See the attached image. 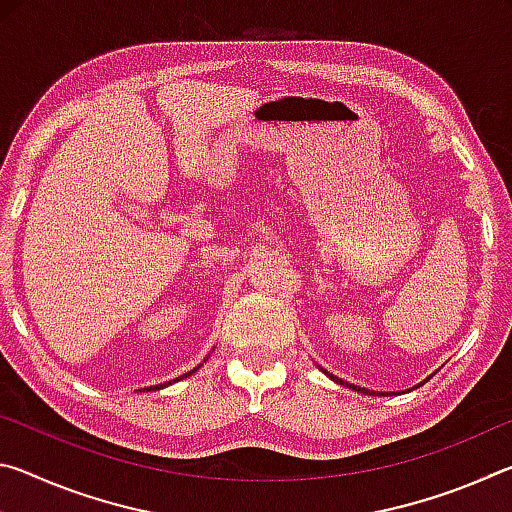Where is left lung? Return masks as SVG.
I'll list each match as a JSON object with an SVG mask.
<instances>
[{
    "label": "left lung",
    "mask_w": 512,
    "mask_h": 512,
    "mask_svg": "<svg viewBox=\"0 0 512 512\" xmlns=\"http://www.w3.org/2000/svg\"><path fill=\"white\" fill-rule=\"evenodd\" d=\"M323 372H327V370H323ZM329 375V372H327ZM332 377L334 381H339V384H345V386H350V388H354V391H361V393H372V395H379V393H375V391H366V388H359V386H352V384H348V381H343V379H339V377H334V375H329Z\"/></svg>",
    "instance_id": "left-lung-1"
}]
</instances>
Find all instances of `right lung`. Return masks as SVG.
Here are the masks:
<instances>
[{
	"label": "right lung",
	"mask_w": 512,
	"mask_h": 512,
	"mask_svg": "<svg viewBox=\"0 0 512 512\" xmlns=\"http://www.w3.org/2000/svg\"><path fill=\"white\" fill-rule=\"evenodd\" d=\"M192 372H194V370H192ZM192 372H187V375H192ZM187 375H183V377H187ZM183 377H176V379H183ZM169 384H171V381H169ZM160 386H167V384H160ZM160 386H153V391H158ZM149 391H151V388H149Z\"/></svg>",
	"instance_id": "obj_1"
}]
</instances>
